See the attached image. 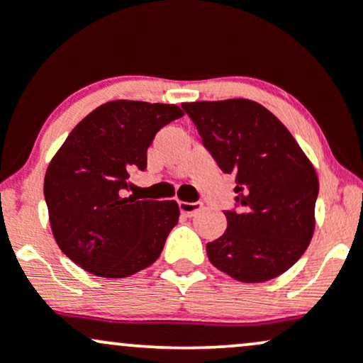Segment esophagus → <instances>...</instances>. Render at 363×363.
<instances>
[{
	"label": "esophagus",
	"instance_id": "1",
	"mask_svg": "<svg viewBox=\"0 0 363 363\" xmlns=\"http://www.w3.org/2000/svg\"><path fill=\"white\" fill-rule=\"evenodd\" d=\"M179 208H181V213L186 216H194L198 211L203 210L201 203H187V201H179Z\"/></svg>",
	"mask_w": 363,
	"mask_h": 363
}]
</instances>
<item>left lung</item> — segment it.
I'll return each mask as SVG.
<instances>
[{
  "label": "left lung",
  "mask_w": 363,
  "mask_h": 363,
  "mask_svg": "<svg viewBox=\"0 0 363 363\" xmlns=\"http://www.w3.org/2000/svg\"><path fill=\"white\" fill-rule=\"evenodd\" d=\"M203 145L223 172L235 174L237 211L206 244L215 268L262 283L291 268L315 228L319 181L301 145L273 112L249 99L184 102Z\"/></svg>",
  "instance_id": "left-lung-1"
}]
</instances>
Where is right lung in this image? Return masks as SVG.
Instances as JSON below:
<instances>
[{
	"label": "right lung",
	"instance_id": "1",
	"mask_svg": "<svg viewBox=\"0 0 363 363\" xmlns=\"http://www.w3.org/2000/svg\"><path fill=\"white\" fill-rule=\"evenodd\" d=\"M184 116L174 104L111 101L83 118L49 162L44 196L54 240L73 262L102 278H126L153 264L179 220L176 199L126 196L131 170L165 124Z\"/></svg>",
	"mask_w": 363,
	"mask_h": 363
}]
</instances>
